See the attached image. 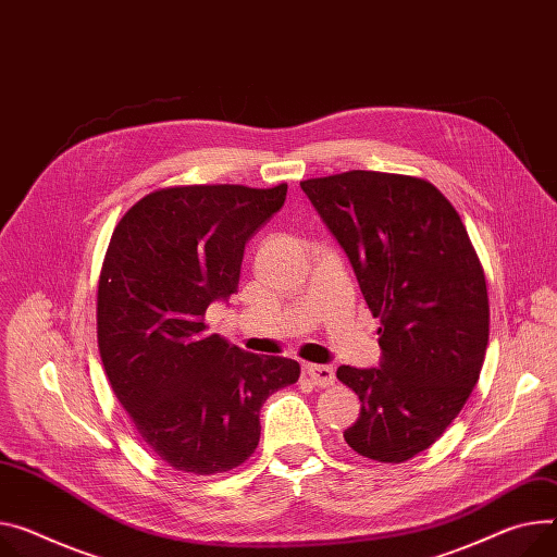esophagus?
<instances>
[{
    "mask_svg": "<svg viewBox=\"0 0 557 557\" xmlns=\"http://www.w3.org/2000/svg\"><path fill=\"white\" fill-rule=\"evenodd\" d=\"M306 372L310 381L319 388H330L334 383V368L332 366H321V363H308Z\"/></svg>",
    "mask_w": 557,
    "mask_h": 557,
    "instance_id": "34e87169",
    "label": "esophagus"
}]
</instances>
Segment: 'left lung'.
Instances as JSON below:
<instances>
[{
    "instance_id": "1",
    "label": "left lung",
    "mask_w": 557,
    "mask_h": 557,
    "mask_svg": "<svg viewBox=\"0 0 557 557\" xmlns=\"http://www.w3.org/2000/svg\"><path fill=\"white\" fill-rule=\"evenodd\" d=\"M301 189L381 321V366L336 370L361 399L344 437L372 461H408L444 435L480 379L491 321L480 256L455 207L423 178L352 169Z\"/></svg>"
}]
</instances>
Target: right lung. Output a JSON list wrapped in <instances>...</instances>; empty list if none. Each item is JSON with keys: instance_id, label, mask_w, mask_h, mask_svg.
<instances>
[{"instance_id": "obj_1", "label": "right lung", "mask_w": 557, "mask_h": 557, "mask_svg": "<svg viewBox=\"0 0 557 557\" xmlns=\"http://www.w3.org/2000/svg\"><path fill=\"white\" fill-rule=\"evenodd\" d=\"M287 185H176L140 198L113 230L98 281V348L111 388L166 466L216 475L259 446L265 399L301 366L207 334L205 312L230 298L249 236Z\"/></svg>"}]
</instances>
